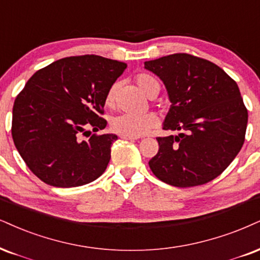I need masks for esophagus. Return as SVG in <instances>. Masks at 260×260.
I'll return each mask as SVG.
<instances>
[{
	"mask_svg": "<svg viewBox=\"0 0 260 260\" xmlns=\"http://www.w3.org/2000/svg\"><path fill=\"white\" fill-rule=\"evenodd\" d=\"M120 139L123 140H137L139 137H135V136H129V135H119Z\"/></svg>",
	"mask_w": 260,
	"mask_h": 260,
	"instance_id": "1",
	"label": "esophagus"
}]
</instances>
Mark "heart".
Instances as JSON below:
<instances>
[{"label":"heart","mask_w":260,"mask_h":260,"mask_svg":"<svg viewBox=\"0 0 260 260\" xmlns=\"http://www.w3.org/2000/svg\"><path fill=\"white\" fill-rule=\"evenodd\" d=\"M136 83L140 89L148 98L153 99L159 94L160 83L158 79L148 73H141L136 77ZM118 84H113L108 89L107 94L105 96V105L107 107H113L115 105V95H117ZM159 124L158 117L154 113H146L142 115H135L129 113H121L115 115L111 120L112 130L120 135L129 136H142L148 134Z\"/></svg>","instance_id":"b5f03b06"}]
</instances>
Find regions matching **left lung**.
Segmentation results:
<instances>
[{
	"label": "left lung",
	"mask_w": 260,
	"mask_h": 260,
	"mask_svg": "<svg viewBox=\"0 0 260 260\" xmlns=\"http://www.w3.org/2000/svg\"><path fill=\"white\" fill-rule=\"evenodd\" d=\"M145 69L161 79L171 102L162 129L179 131L156 137L153 174L179 188L218 177L245 142L248 113L236 82L216 63L185 53L146 61Z\"/></svg>",
	"instance_id": "8db88e82"
}]
</instances>
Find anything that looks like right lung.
Instances as JSON below:
<instances>
[{"mask_svg":"<svg viewBox=\"0 0 260 260\" xmlns=\"http://www.w3.org/2000/svg\"><path fill=\"white\" fill-rule=\"evenodd\" d=\"M126 63L99 55L70 56L38 70L13 106L12 136L27 168L44 183L79 187L104 174L117 135L105 129V96Z\"/></svg>","mask_w":260,"mask_h":260,"instance_id":"obj_1","label":"right lung"}]
</instances>
